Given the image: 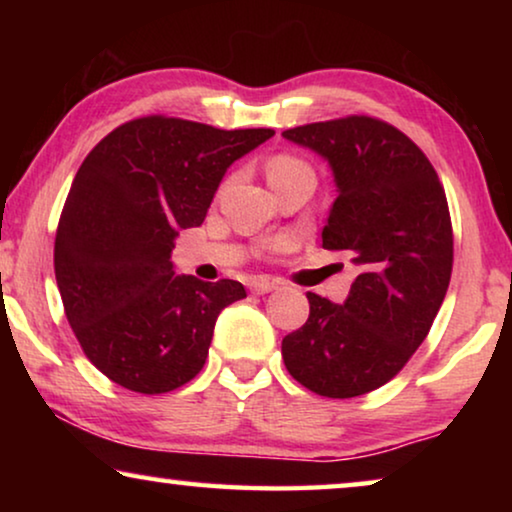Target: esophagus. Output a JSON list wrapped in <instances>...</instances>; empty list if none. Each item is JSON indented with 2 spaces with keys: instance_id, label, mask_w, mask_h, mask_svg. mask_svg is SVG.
Returning <instances> with one entry per match:
<instances>
[{
  "instance_id": "34e87169",
  "label": "esophagus",
  "mask_w": 512,
  "mask_h": 512,
  "mask_svg": "<svg viewBox=\"0 0 512 512\" xmlns=\"http://www.w3.org/2000/svg\"><path fill=\"white\" fill-rule=\"evenodd\" d=\"M277 286H279V282H275V279L258 277V279H254V282H251V291H254V293H270V291H275Z\"/></svg>"
}]
</instances>
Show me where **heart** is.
<instances>
[{"instance_id":"obj_1","label":"heart","mask_w":512,"mask_h":512,"mask_svg":"<svg viewBox=\"0 0 512 512\" xmlns=\"http://www.w3.org/2000/svg\"><path fill=\"white\" fill-rule=\"evenodd\" d=\"M300 172H312L310 165L303 163V160L296 158V156H289V153H279L268 163V179L270 184H275L279 179H286V177H293V174H300Z\"/></svg>"}]
</instances>
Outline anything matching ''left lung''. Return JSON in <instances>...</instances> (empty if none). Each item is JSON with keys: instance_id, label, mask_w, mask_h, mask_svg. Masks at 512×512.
<instances>
[{"instance_id": "1", "label": "left lung", "mask_w": 512, "mask_h": 512, "mask_svg": "<svg viewBox=\"0 0 512 512\" xmlns=\"http://www.w3.org/2000/svg\"><path fill=\"white\" fill-rule=\"evenodd\" d=\"M282 137L331 165L338 198L321 242L356 265L342 305L307 293L310 317L282 340L284 366L319 396H363L398 375L445 300L454 256L445 188L424 151L380 118L298 125Z\"/></svg>"}]
</instances>
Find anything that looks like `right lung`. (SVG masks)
Listing matches in <instances>:
<instances>
[{
  "label": "right lung",
  "instance_id": "right-lung-1",
  "mask_svg": "<svg viewBox=\"0 0 512 512\" xmlns=\"http://www.w3.org/2000/svg\"><path fill=\"white\" fill-rule=\"evenodd\" d=\"M272 135L144 116L81 163L55 235V279L83 354L111 382L165 394L205 366L216 317L247 291L174 275V237L205 221L228 167Z\"/></svg>",
  "mask_w": 512,
  "mask_h": 512
}]
</instances>
